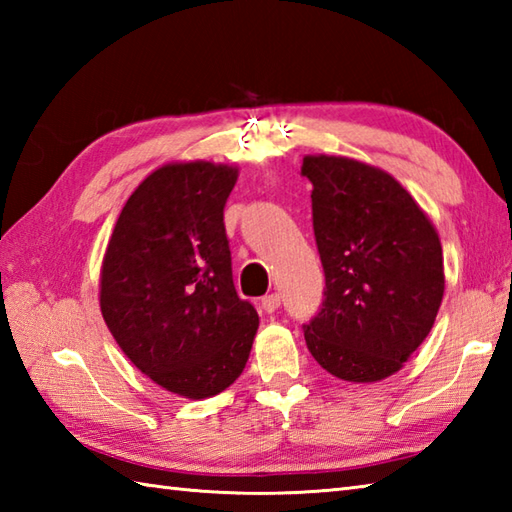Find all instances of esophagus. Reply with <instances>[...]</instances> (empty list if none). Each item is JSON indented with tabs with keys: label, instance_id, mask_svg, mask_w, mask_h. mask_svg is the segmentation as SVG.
I'll return each instance as SVG.
<instances>
[{
	"label": "esophagus",
	"instance_id": "34e87169",
	"mask_svg": "<svg viewBox=\"0 0 512 512\" xmlns=\"http://www.w3.org/2000/svg\"><path fill=\"white\" fill-rule=\"evenodd\" d=\"M279 306H281V297L277 295V292H273V295H266V297L262 299V308H264V312H268V314H273Z\"/></svg>",
	"mask_w": 512,
	"mask_h": 512
}]
</instances>
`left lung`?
Returning a JSON list of instances; mask_svg holds the SVG:
<instances>
[{"label": "left lung", "instance_id": "1", "mask_svg": "<svg viewBox=\"0 0 512 512\" xmlns=\"http://www.w3.org/2000/svg\"><path fill=\"white\" fill-rule=\"evenodd\" d=\"M325 290L303 325L325 372L350 383L396 374L433 328L444 295L440 237L387 171L343 156H306Z\"/></svg>", "mask_w": 512, "mask_h": 512}]
</instances>
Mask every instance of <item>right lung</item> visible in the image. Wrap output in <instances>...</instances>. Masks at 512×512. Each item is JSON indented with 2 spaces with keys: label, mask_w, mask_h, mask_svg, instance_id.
<instances>
[{
  "label": "right lung",
  "mask_w": 512,
  "mask_h": 512,
  "mask_svg": "<svg viewBox=\"0 0 512 512\" xmlns=\"http://www.w3.org/2000/svg\"><path fill=\"white\" fill-rule=\"evenodd\" d=\"M237 169L171 162L125 202L101 268V312L118 347L171 394L202 400L244 372L259 325L237 297L224 206Z\"/></svg>",
  "instance_id": "add662e5"
}]
</instances>
